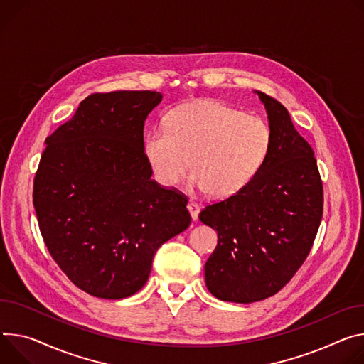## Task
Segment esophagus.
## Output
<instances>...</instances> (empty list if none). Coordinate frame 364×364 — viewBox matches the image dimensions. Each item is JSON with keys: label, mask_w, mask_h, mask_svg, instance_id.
<instances>
[{"label": "esophagus", "mask_w": 364, "mask_h": 364, "mask_svg": "<svg viewBox=\"0 0 364 364\" xmlns=\"http://www.w3.org/2000/svg\"><path fill=\"white\" fill-rule=\"evenodd\" d=\"M187 209H188V212H190V215H191V219H193V220H197V218H199L200 206L197 205L196 202H188V205H187Z\"/></svg>", "instance_id": "obj_1"}]
</instances>
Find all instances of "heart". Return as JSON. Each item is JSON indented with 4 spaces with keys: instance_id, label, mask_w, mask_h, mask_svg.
Returning a JSON list of instances; mask_svg holds the SVG:
<instances>
[{
    "instance_id": "b5f03b06",
    "label": "heart",
    "mask_w": 364,
    "mask_h": 364,
    "mask_svg": "<svg viewBox=\"0 0 364 364\" xmlns=\"http://www.w3.org/2000/svg\"><path fill=\"white\" fill-rule=\"evenodd\" d=\"M270 146L272 132L261 117L199 102L171 110L165 127L151 129L144 154L161 186H177L193 167L191 187L226 199L250 184Z\"/></svg>"
}]
</instances>
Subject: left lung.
Instances as JSON below:
<instances>
[{
	"label": "left lung",
	"mask_w": 364,
	"mask_h": 364,
	"mask_svg": "<svg viewBox=\"0 0 364 364\" xmlns=\"http://www.w3.org/2000/svg\"><path fill=\"white\" fill-rule=\"evenodd\" d=\"M255 92L267 112L270 152L248 186L199 215L218 232L205 264L206 286L218 299L235 304L267 299L290 282L314 245L323 209L311 145L282 103Z\"/></svg>",
	"instance_id": "8db88e82"
}]
</instances>
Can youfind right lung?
<instances>
[{
  "instance_id": "1",
  "label": "right lung",
  "mask_w": 364,
  "mask_h": 364,
  "mask_svg": "<svg viewBox=\"0 0 364 364\" xmlns=\"http://www.w3.org/2000/svg\"><path fill=\"white\" fill-rule=\"evenodd\" d=\"M156 91L95 92L46 138L33 184L41 234L81 290L123 299L146 283L156 250L188 228L187 197L151 178L144 124Z\"/></svg>"
}]
</instances>
